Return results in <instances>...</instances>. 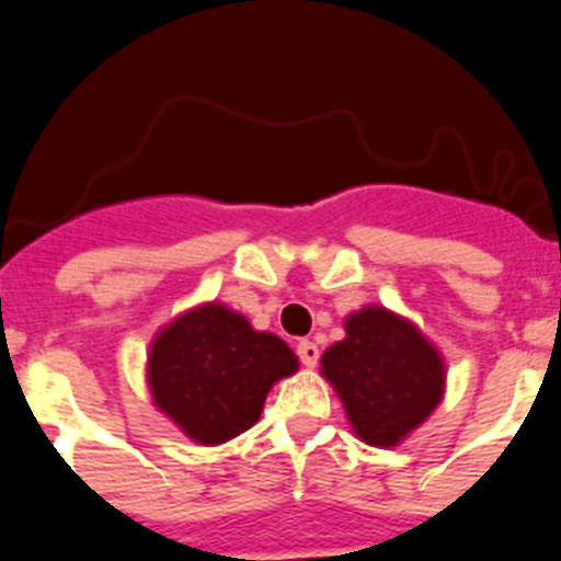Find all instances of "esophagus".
Wrapping results in <instances>:
<instances>
[{"mask_svg":"<svg viewBox=\"0 0 561 561\" xmlns=\"http://www.w3.org/2000/svg\"><path fill=\"white\" fill-rule=\"evenodd\" d=\"M297 356H300V362H304L306 368H314L317 359H320V348H317L311 340H300L297 342Z\"/></svg>","mask_w":561,"mask_h":561,"instance_id":"34e87169","label":"esophagus"}]
</instances>
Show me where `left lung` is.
I'll list each match as a JSON object with an SVG mask.
<instances>
[{"instance_id": "obj_1", "label": "left lung", "mask_w": 561, "mask_h": 561, "mask_svg": "<svg viewBox=\"0 0 561 561\" xmlns=\"http://www.w3.org/2000/svg\"><path fill=\"white\" fill-rule=\"evenodd\" d=\"M345 334L323 354V376L354 433L370 447H393L440 401L444 362L413 323L388 309L356 311Z\"/></svg>"}]
</instances>
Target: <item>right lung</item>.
<instances>
[{
  "label": "right lung",
  "mask_w": 561,
  "mask_h": 561,
  "mask_svg": "<svg viewBox=\"0 0 561 561\" xmlns=\"http://www.w3.org/2000/svg\"><path fill=\"white\" fill-rule=\"evenodd\" d=\"M297 370L280 336L252 331L219 304L176 317L151 345L153 401L196 444H225L250 430L277 379Z\"/></svg>",
  "instance_id": "1"
}]
</instances>
